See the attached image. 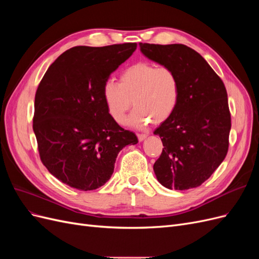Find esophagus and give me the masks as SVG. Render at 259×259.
Segmentation results:
<instances>
[{"label":"esophagus","mask_w":259,"mask_h":259,"mask_svg":"<svg viewBox=\"0 0 259 259\" xmlns=\"http://www.w3.org/2000/svg\"><path fill=\"white\" fill-rule=\"evenodd\" d=\"M137 136H138L139 142H143V140H145L148 137V134H138Z\"/></svg>","instance_id":"obj_1"}]
</instances>
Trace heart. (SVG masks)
I'll use <instances>...</instances> for the list:
<instances>
[{
    "label": "heart",
    "mask_w": 259,
    "mask_h": 259,
    "mask_svg": "<svg viewBox=\"0 0 259 259\" xmlns=\"http://www.w3.org/2000/svg\"><path fill=\"white\" fill-rule=\"evenodd\" d=\"M103 97L111 119L122 124L134 104L128 124L143 127L151 121L161 124L174 113L180 97L179 77L174 69L140 61L126 68L120 83L105 82Z\"/></svg>",
    "instance_id": "1"
}]
</instances>
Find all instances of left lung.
Wrapping results in <instances>:
<instances>
[{
	"instance_id": "left-lung-1",
	"label": "left lung",
	"mask_w": 259,
	"mask_h": 259,
	"mask_svg": "<svg viewBox=\"0 0 259 259\" xmlns=\"http://www.w3.org/2000/svg\"><path fill=\"white\" fill-rule=\"evenodd\" d=\"M147 58L175 70L180 97L174 113L154 131L163 143L153 165L168 189L201 186L226 158L231 116L225 85L206 60L184 44L139 43Z\"/></svg>"
}]
</instances>
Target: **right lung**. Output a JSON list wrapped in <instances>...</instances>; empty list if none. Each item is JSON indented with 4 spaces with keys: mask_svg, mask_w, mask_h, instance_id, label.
Wrapping results in <instances>:
<instances>
[{
    "mask_svg": "<svg viewBox=\"0 0 259 259\" xmlns=\"http://www.w3.org/2000/svg\"><path fill=\"white\" fill-rule=\"evenodd\" d=\"M136 43L75 46L45 72L34 100L33 132L50 173L69 187L95 190L110 179L116 156L137 136L109 115L103 88Z\"/></svg>",
    "mask_w": 259,
    "mask_h": 259,
    "instance_id": "add662e5",
    "label": "right lung"
}]
</instances>
